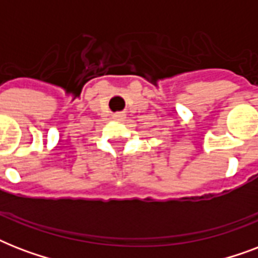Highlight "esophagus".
Returning a JSON list of instances; mask_svg holds the SVG:
<instances>
[{"label":"esophagus","mask_w":258,"mask_h":258,"mask_svg":"<svg viewBox=\"0 0 258 258\" xmlns=\"http://www.w3.org/2000/svg\"><path fill=\"white\" fill-rule=\"evenodd\" d=\"M113 119H115V120H123V119H124V113H115V115H113Z\"/></svg>","instance_id":"1"}]
</instances>
